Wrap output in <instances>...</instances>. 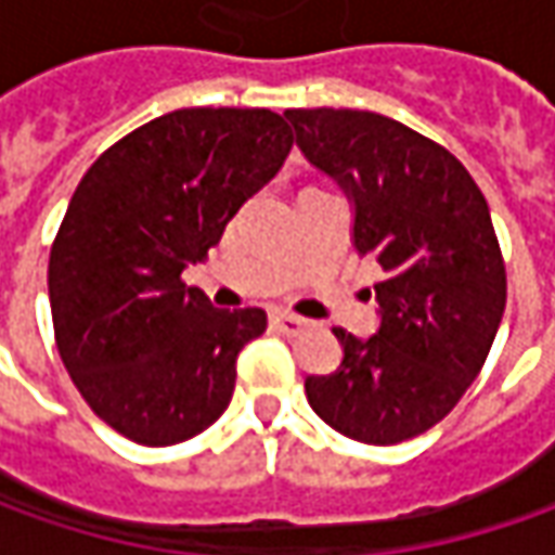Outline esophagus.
<instances>
[{"mask_svg":"<svg viewBox=\"0 0 555 555\" xmlns=\"http://www.w3.org/2000/svg\"><path fill=\"white\" fill-rule=\"evenodd\" d=\"M271 327L278 333H287V336H296V333L306 331V321L289 314V311H271Z\"/></svg>","mask_w":555,"mask_h":555,"instance_id":"obj_1","label":"esophagus"}]
</instances>
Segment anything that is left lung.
<instances>
[{
	"label": "left lung",
	"mask_w": 555,
	"mask_h": 555,
	"mask_svg": "<svg viewBox=\"0 0 555 555\" xmlns=\"http://www.w3.org/2000/svg\"><path fill=\"white\" fill-rule=\"evenodd\" d=\"M296 147L352 206V246L373 256L379 324L336 327L339 367L306 376L314 414L364 444L433 429L479 376L506 306L488 203L463 163L371 111H287Z\"/></svg>",
	"instance_id": "left-lung-1"
}]
</instances>
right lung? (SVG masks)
I'll return each mask as SVG.
<instances>
[{
  "label": "right lung",
  "mask_w": 555,
  "mask_h": 555,
  "mask_svg": "<svg viewBox=\"0 0 555 555\" xmlns=\"http://www.w3.org/2000/svg\"><path fill=\"white\" fill-rule=\"evenodd\" d=\"M271 111L188 107L144 122L82 176L54 237L49 299L76 389L119 436L166 448L224 414L262 309H216L182 271L287 160Z\"/></svg>",
  "instance_id": "obj_1"
}]
</instances>
